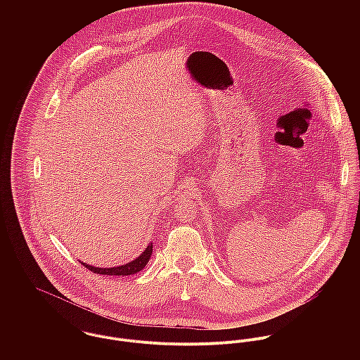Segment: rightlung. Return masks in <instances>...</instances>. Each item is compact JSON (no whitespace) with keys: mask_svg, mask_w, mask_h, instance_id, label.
Listing matches in <instances>:
<instances>
[{"mask_svg":"<svg viewBox=\"0 0 360 360\" xmlns=\"http://www.w3.org/2000/svg\"><path fill=\"white\" fill-rule=\"evenodd\" d=\"M153 255V243H150V245L146 248V251L140 255L139 257H136L134 260L126 263V264H122V266H116V267H94L91 264H87V263H83L84 267H87L89 270H91L93 273H97V274H106V276H130V274H136L139 273L140 270H143L150 257Z\"/></svg>","mask_w":360,"mask_h":360,"instance_id":"add662e5","label":"right lung"}]
</instances>
